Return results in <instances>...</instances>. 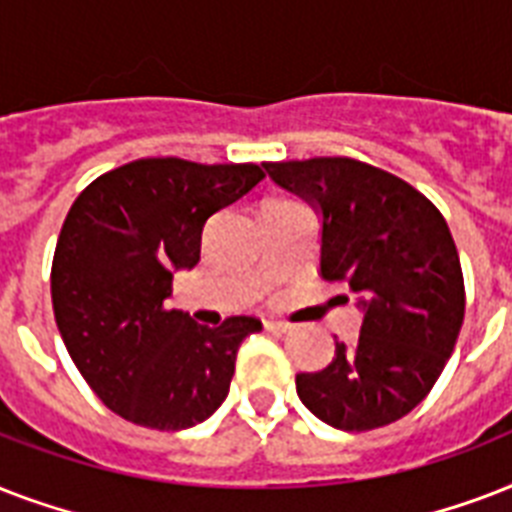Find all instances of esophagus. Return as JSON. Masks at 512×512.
<instances>
[{
	"label": "esophagus",
	"instance_id": "esophagus-1",
	"mask_svg": "<svg viewBox=\"0 0 512 512\" xmlns=\"http://www.w3.org/2000/svg\"><path fill=\"white\" fill-rule=\"evenodd\" d=\"M263 327L268 329V332H276V335H287L289 329H292V324H287V321H263Z\"/></svg>",
	"mask_w": 512,
	"mask_h": 512
}]
</instances>
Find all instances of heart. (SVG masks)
Returning <instances> with one entry per match:
<instances>
[{
  "label": "heart",
  "instance_id": "1",
  "mask_svg": "<svg viewBox=\"0 0 512 512\" xmlns=\"http://www.w3.org/2000/svg\"><path fill=\"white\" fill-rule=\"evenodd\" d=\"M276 201H284V199H276Z\"/></svg>",
  "mask_w": 512,
  "mask_h": 512
}]
</instances>
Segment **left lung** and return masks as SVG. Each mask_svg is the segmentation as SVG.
<instances>
[{"instance_id": "obj_1", "label": "left lung", "mask_w": 512, "mask_h": 512, "mask_svg": "<svg viewBox=\"0 0 512 512\" xmlns=\"http://www.w3.org/2000/svg\"><path fill=\"white\" fill-rule=\"evenodd\" d=\"M265 170L321 209V276L345 281L364 308L358 340H337L332 364L297 374V396L348 433L401 420L436 385L465 319L444 215L406 180L348 156L265 162Z\"/></svg>"}]
</instances>
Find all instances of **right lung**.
Returning <instances> with one entry per match:
<instances>
[{
  "label": "right lung",
  "instance_id": "add662e5",
  "mask_svg": "<svg viewBox=\"0 0 512 512\" xmlns=\"http://www.w3.org/2000/svg\"><path fill=\"white\" fill-rule=\"evenodd\" d=\"M257 164L148 156L95 177L68 209L52 257V311L95 396L127 422L183 430L215 414L255 316L204 327L167 308L172 271L199 263L201 231L249 193Z\"/></svg>",
  "mask_w": 512,
  "mask_h": 512
}]
</instances>
